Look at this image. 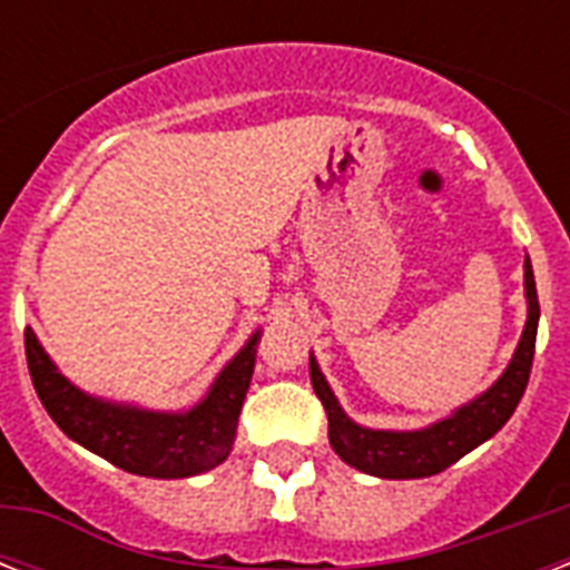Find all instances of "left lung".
<instances>
[{"label":"left lung","instance_id":"8db88e82","mask_svg":"<svg viewBox=\"0 0 570 570\" xmlns=\"http://www.w3.org/2000/svg\"><path fill=\"white\" fill-rule=\"evenodd\" d=\"M523 281H527V302L530 316L527 328L518 343L512 364L500 375L494 387L485 390L482 396L473 399L470 405L459 407L450 420L420 429V432H373L352 423L337 399L331 393L328 381L322 379L320 366L311 357V381L316 396L328 411V438L331 446L340 459L352 468L364 470L370 476L381 479H423L441 473L450 464L476 450L491 434L505 425L521 402L527 381L532 373V355H535V331H539V293H535V277H532L530 257L523 263Z\"/></svg>","mask_w":570,"mask_h":570}]
</instances>
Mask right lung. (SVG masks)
I'll return each mask as SVG.
<instances>
[{"label":"right lung","instance_id":"1","mask_svg":"<svg viewBox=\"0 0 570 570\" xmlns=\"http://www.w3.org/2000/svg\"><path fill=\"white\" fill-rule=\"evenodd\" d=\"M257 343L259 334H254L215 379L209 396L183 414L111 405L76 390L52 366L31 328H26V361L38 399L67 438L136 476L186 479L230 455Z\"/></svg>","mask_w":570,"mask_h":570}]
</instances>
